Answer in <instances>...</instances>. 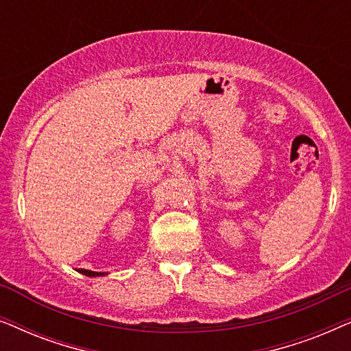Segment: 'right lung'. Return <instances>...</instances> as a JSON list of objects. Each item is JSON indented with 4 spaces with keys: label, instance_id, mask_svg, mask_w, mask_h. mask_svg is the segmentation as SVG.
<instances>
[{
    "label": "right lung",
    "instance_id": "1",
    "mask_svg": "<svg viewBox=\"0 0 351 351\" xmlns=\"http://www.w3.org/2000/svg\"><path fill=\"white\" fill-rule=\"evenodd\" d=\"M78 271L83 273V275H86V276H104L105 275V273H102V271H90V270H83V268H80Z\"/></svg>",
    "mask_w": 351,
    "mask_h": 351
}]
</instances>
